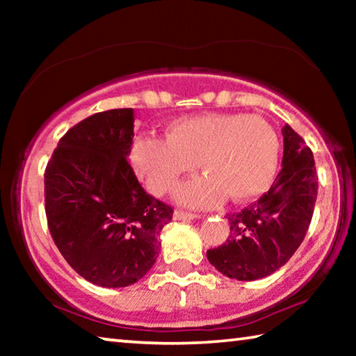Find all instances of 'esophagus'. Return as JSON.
Listing matches in <instances>:
<instances>
[{
  "mask_svg": "<svg viewBox=\"0 0 356 356\" xmlns=\"http://www.w3.org/2000/svg\"><path fill=\"white\" fill-rule=\"evenodd\" d=\"M174 220L177 221H185V220H195L200 218V215L196 213H190V212H184V210H174Z\"/></svg>",
  "mask_w": 356,
  "mask_h": 356,
  "instance_id": "34e87169",
  "label": "esophagus"
}]
</instances>
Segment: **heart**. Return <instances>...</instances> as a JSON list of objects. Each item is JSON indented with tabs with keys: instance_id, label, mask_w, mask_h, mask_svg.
Wrapping results in <instances>:
<instances>
[{
	"instance_id": "1",
	"label": "heart",
	"mask_w": 356,
	"mask_h": 356,
	"mask_svg": "<svg viewBox=\"0 0 356 356\" xmlns=\"http://www.w3.org/2000/svg\"><path fill=\"white\" fill-rule=\"evenodd\" d=\"M168 140L141 136L131 147V165L149 191L161 196L176 188L196 163L206 176L184 184L179 202L210 207L227 196L251 201L272 185L278 170L280 140L259 116L240 113H206L172 120Z\"/></svg>"
}]
</instances>
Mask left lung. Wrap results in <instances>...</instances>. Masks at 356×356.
I'll return each instance as SVG.
<instances>
[{
	"label": "left lung",
	"mask_w": 356,
	"mask_h": 356,
	"mask_svg": "<svg viewBox=\"0 0 356 356\" xmlns=\"http://www.w3.org/2000/svg\"><path fill=\"white\" fill-rule=\"evenodd\" d=\"M284 155L275 182L257 202L226 218L231 232L225 245L209 250L220 273L238 281L272 275L303 242L317 200L314 156L291 125L282 127Z\"/></svg>",
	"instance_id": "left-lung-1"
}]
</instances>
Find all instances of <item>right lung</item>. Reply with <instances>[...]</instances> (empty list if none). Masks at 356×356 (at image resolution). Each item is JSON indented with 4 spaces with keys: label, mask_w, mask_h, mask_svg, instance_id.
Returning <instances> with one entry per match:
<instances>
[{
    "label": "right lung",
    "mask_w": 356,
    "mask_h": 356,
    "mask_svg": "<svg viewBox=\"0 0 356 356\" xmlns=\"http://www.w3.org/2000/svg\"><path fill=\"white\" fill-rule=\"evenodd\" d=\"M134 110L92 114L58 143L45 170V213L58 250L102 287L135 284L155 264L172 209L147 195L127 161Z\"/></svg>",
    "instance_id": "1"
}]
</instances>
